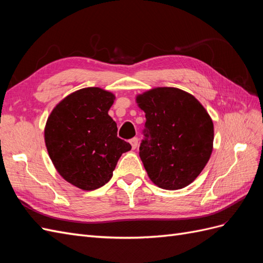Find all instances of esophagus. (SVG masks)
Masks as SVG:
<instances>
[{"mask_svg": "<svg viewBox=\"0 0 263 263\" xmlns=\"http://www.w3.org/2000/svg\"><path fill=\"white\" fill-rule=\"evenodd\" d=\"M138 144H139V139L137 137L130 139V145L133 147V149H136L138 147Z\"/></svg>", "mask_w": 263, "mask_h": 263, "instance_id": "34e87169", "label": "esophagus"}]
</instances>
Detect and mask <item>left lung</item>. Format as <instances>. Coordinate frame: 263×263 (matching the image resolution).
<instances>
[{
	"instance_id": "left-lung-1",
	"label": "left lung",
	"mask_w": 263,
	"mask_h": 263,
	"mask_svg": "<svg viewBox=\"0 0 263 263\" xmlns=\"http://www.w3.org/2000/svg\"><path fill=\"white\" fill-rule=\"evenodd\" d=\"M146 113L139 156L149 179L164 190L191 184L209 162L214 125L192 94L177 87H155L136 97Z\"/></svg>"
}]
</instances>
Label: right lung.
<instances>
[{"label": "right lung", "mask_w": 263, "mask_h": 263, "mask_svg": "<svg viewBox=\"0 0 263 263\" xmlns=\"http://www.w3.org/2000/svg\"><path fill=\"white\" fill-rule=\"evenodd\" d=\"M114 100L112 92L84 87L60 101L47 119L45 144L54 168L81 190L104 185L118 159L132 149L117 137V125L108 115Z\"/></svg>", "instance_id": "obj_1"}]
</instances>
